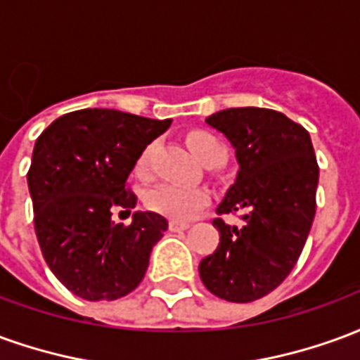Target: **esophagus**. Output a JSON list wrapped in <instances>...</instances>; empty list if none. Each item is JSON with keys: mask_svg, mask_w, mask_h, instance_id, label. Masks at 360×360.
Masks as SVG:
<instances>
[{"mask_svg": "<svg viewBox=\"0 0 360 360\" xmlns=\"http://www.w3.org/2000/svg\"><path fill=\"white\" fill-rule=\"evenodd\" d=\"M185 229H188L187 221H177V219L169 221V231H185Z\"/></svg>", "mask_w": 360, "mask_h": 360, "instance_id": "1", "label": "esophagus"}]
</instances>
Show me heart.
<instances>
[{"label": "heart", "mask_w": 360, "mask_h": 360, "mask_svg": "<svg viewBox=\"0 0 360 360\" xmlns=\"http://www.w3.org/2000/svg\"><path fill=\"white\" fill-rule=\"evenodd\" d=\"M187 144L198 162H206L212 156L227 154L226 144L219 141L218 136L206 131H193L187 136ZM150 156H152V148H146L136 162V172L141 175L148 172ZM206 202H208V193L204 188L185 187V185H175V183H162L146 195V206L150 210L158 212L165 218L177 219V221L191 219Z\"/></svg>", "instance_id": "obj_1"}]
</instances>
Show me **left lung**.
<instances>
[{
  "label": "left lung",
  "mask_w": 360,
  "mask_h": 360,
  "mask_svg": "<svg viewBox=\"0 0 360 360\" xmlns=\"http://www.w3.org/2000/svg\"><path fill=\"white\" fill-rule=\"evenodd\" d=\"M235 148L239 172L214 219L218 249L200 260L206 289L229 302L264 297L289 276L316 212L318 164L309 131L276 110L229 108L206 117Z\"/></svg>",
  "instance_id": "obj_1"
}]
</instances>
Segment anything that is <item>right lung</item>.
<instances>
[{"label": "right lung", "instance_id": "1", "mask_svg": "<svg viewBox=\"0 0 360 360\" xmlns=\"http://www.w3.org/2000/svg\"><path fill=\"white\" fill-rule=\"evenodd\" d=\"M172 119L117 110H79L56 119L34 144L28 191L44 260L63 285L86 301H113L139 285L167 219L134 212L131 226L115 224V208L131 214L127 188L150 142Z\"/></svg>", "mask_w": 360, "mask_h": 360}]
</instances>
